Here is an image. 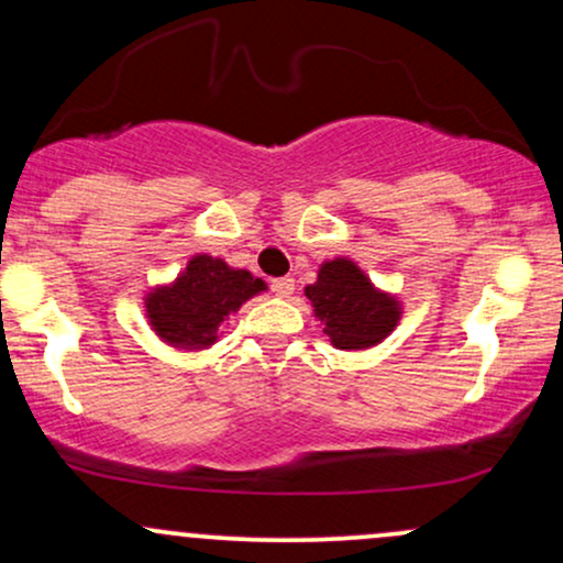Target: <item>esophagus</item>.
<instances>
[{"instance_id": "1", "label": "esophagus", "mask_w": 563, "mask_h": 563, "mask_svg": "<svg viewBox=\"0 0 563 563\" xmlns=\"http://www.w3.org/2000/svg\"><path fill=\"white\" fill-rule=\"evenodd\" d=\"M294 277H277V280H273L275 296H280V299H288V296L294 294Z\"/></svg>"}]
</instances>
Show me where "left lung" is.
<instances>
[{
    "label": "left lung",
    "mask_w": 563,
    "mask_h": 563,
    "mask_svg": "<svg viewBox=\"0 0 563 563\" xmlns=\"http://www.w3.org/2000/svg\"><path fill=\"white\" fill-rule=\"evenodd\" d=\"M314 318L325 325L328 341L341 352H365L378 346L402 320L397 294L378 288L365 269L349 256L320 264L318 280L303 288Z\"/></svg>",
    "instance_id": "1"
}]
</instances>
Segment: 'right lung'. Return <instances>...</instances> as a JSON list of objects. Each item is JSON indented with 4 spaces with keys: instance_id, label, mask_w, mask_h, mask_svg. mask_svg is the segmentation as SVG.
<instances>
[{
    "instance_id": "add662e5",
    "label": "right lung",
    "mask_w": 563,
    "mask_h": 563,
    "mask_svg": "<svg viewBox=\"0 0 563 563\" xmlns=\"http://www.w3.org/2000/svg\"><path fill=\"white\" fill-rule=\"evenodd\" d=\"M267 290L262 277L230 267L219 256L196 254L174 280L156 283L145 294V320L174 352L198 354L211 349L222 325L245 301Z\"/></svg>"
}]
</instances>
